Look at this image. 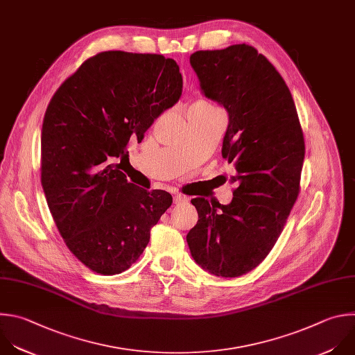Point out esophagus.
I'll return each instance as SVG.
<instances>
[{
  "mask_svg": "<svg viewBox=\"0 0 355 355\" xmlns=\"http://www.w3.org/2000/svg\"><path fill=\"white\" fill-rule=\"evenodd\" d=\"M173 200H174V203H175V205H180V203H182V202H187V200H188V198H187L185 195H181V193H174Z\"/></svg>",
  "mask_w": 355,
  "mask_h": 355,
  "instance_id": "1",
  "label": "esophagus"
}]
</instances>
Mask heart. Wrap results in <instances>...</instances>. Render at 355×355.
<instances>
[{
  "instance_id": "1",
  "label": "heart",
  "mask_w": 355,
  "mask_h": 355,
  "mask_svg": "<svg viewBox=\"0 0 355 355\" xmlns=\"http://www.w3.org/2000/svg\"><path fill=\"white\" fill-rule=\"evenodd\" d=\"M191 111H199V112H221L216 105H213L211 103H209V101H206V100H198V101L192 105Z\"/></svg>"
}]
</instances>
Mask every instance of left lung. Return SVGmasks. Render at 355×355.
Wrapping results in <instances>:
<instances>
[{
  "label": "left lung",
  "instance_id": "left-lung-1",
  "mask_svg": "<svg viewBox=\"0 0 355 355\" xmlns=\"http://www.w3.org/2000/svg\"><path fill=\"white\" fill-rule=\"evenodd\" d=\"M189 62L200 92L228 114L221 156L234 164L237 188L228 205L191 200L199 218L187 243L202 269L239 277L280 237L300 192L304 135L284 79L252 46L196 51Z\"/></svg>",
  "mask_w": 355,
  "mask_h": 355
}]
</instances>
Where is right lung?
<instances>
[{"mask_svg":"<svg viewBox=\"0 0 355 355\" xmlns=\"http://www.w3.org/2000/svg\"><path fill=\"white\" fill-rule=\"evenodd\" d=\"M182 94L173 58L104 51L86 60L54 93L42 128V185L69 251L112 276L138 261L150 230L171 206L121 171L127 148ZM120 158L121 164H114Z\"/></svg>","mask_w":355,"mask_h":355,"instance_id":"add662e5","label":"right lung"}]
</instances>
